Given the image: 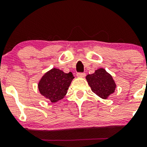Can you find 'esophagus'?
<instances>
[{"mask_svg":"<svg viewBox=\"0 0 147 147\" xmlns=\"http://www.w3.org/2000/svg\"><path fill=\"white\" fill-rule=\"evenodd\" d=\"M77 77H78V78H84V77H85V73H84V72H78Z\"/></svg>","mask_w":147,"mask_h":147,"instance_id":"obj_1","label":"esophagus"}]
</instances>
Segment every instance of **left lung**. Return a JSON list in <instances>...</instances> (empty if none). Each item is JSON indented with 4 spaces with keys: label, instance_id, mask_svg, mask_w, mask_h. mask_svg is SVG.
I'll return each mask as SVG.
<instances>
[{
    "label": "left lung",
    "instance_id": "obj_1",
    "mask_svg": "<svg viewBox=\"0 0 147 147\" xmlns=\"http://www.w3.org/2000/svg\"><path fill=\"white\" fill-rule=\"evenodd\" d=\"M86 80L92 92L103 99H106L113 93L116 88L111 75L102 68L95 70L93 74L87 75Z\"/></svg>",
    "mask_w": 147,
    "mask_h": 147
}]
</instances>
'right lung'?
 <instances>
[{
    "label": "right lung",
    "instance_id": "add662e5",
    "mask_svg": "<svg viewBox=\"0 0 147 147\" xmlns=\"http://www.w3.org/2000/svg\"><path fill=\"white\" fill-rule=\"evenodd\" d=\"M71 72L65 73L63 71L53 68L45 73L38 84L40 93L52 102H56L65 97L73 80Z\"/></svg>",
    "mask_w": 147,
    "mask_h": 147
}]
</instances>
